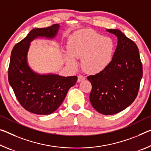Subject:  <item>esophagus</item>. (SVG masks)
Here are the masks:
<instances>
[{
	"instance_id": "1",
	"label": "esophagus",
	"mask_w": 151,
	"mask_h": 151,
	"mask_svg": "<svg viewBox=\"0 0 151 151\" xmlns=\"http://www.w3.org/2000/svg\"><path fill=\"white\" fill-rule=\"evenodd\" d=\"M85 79V76H83L82 75H78V80H77V81H78V83H80V82H81V81H84Z\"/></svg>"
}]
</instances>
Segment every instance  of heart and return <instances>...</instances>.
I'll return each mask as SVG.
<instances>
[{
	"mask_svg": "<svg viewBox=\"0 0 151 151\" xmlns=\"http://www.w3.org/2000/svg\"><path fill=\"white\" fill-rule=\"evenodd\" d=\"M111 37L102 36L91 30L75 33L68 40L65 60L73 68L77 65L75 58L81 59V66L88 74L99 73L111 63L114 52Z\"/></svg>",
	"mask_w": 151,
	"mask_h": 151,
	"instance_id": "obj_1",
	"label": "heart"
}]
</instances>
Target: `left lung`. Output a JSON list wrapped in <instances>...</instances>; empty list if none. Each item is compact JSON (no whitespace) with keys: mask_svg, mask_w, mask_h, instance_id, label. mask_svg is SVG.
I'll return each instance as SVG.
<instances>
[{"mask_svg":"<svg viewBox=\"0 0 151 151\" xmlns=\"http://www.w3.org/2000/svg\"><path fill=\"white\" fill-rule=\"evenodd\" d=\"M118 39L116 51L108 66L88 76L92 85L90 102L104 115L119 113L132 104L142 77V65L137 45L118 29H106Z\"/></svg>","mask_w":151,"mask_h":151,"instance_id":"8db88e82","label":"left lung"}]
</instances>
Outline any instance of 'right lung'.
Listing matches in <instances>:
<instances>
[{"label":"right lung","mask_w":151,"mask_h":151,"mask_svg":"<svg viewBox=\"0 0 151 151\" xmlns=\"http://www.w3.org/2000/svg\"><path fill=\"white\" fill-rule=\"evenodd\" d=\"M59 24L46 28H35L14 46L9 68V82L17 99L28 111L48 115L58 108L77 76H63L54 73L40 74L29 65L27 54L31 42L38 37L53 40L58 35Z\"/></svg>","instance_id":"add662e5"}]
</instances>
